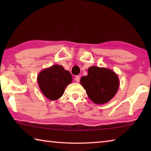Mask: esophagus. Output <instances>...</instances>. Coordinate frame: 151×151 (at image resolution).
Returning a JSON list of instances; mask_svg holds the SVG:
<instances>
[{
    "label": "esophagus",
    "mask_w": 151,
    "mask_h": 151,
    "mask_svg": "<svg viewBox=\"0 0 151 151\" xmlns=\"http://www.w3.org/2000/svg\"><path fill=\"white\" fill-rule=\"evenodd\" d=\"M80 76L79 75H77V76H75V81L76 82V83H79V82H80Z\"/></svg>",
    "instance_id": "34e87169"
}]
</instances>
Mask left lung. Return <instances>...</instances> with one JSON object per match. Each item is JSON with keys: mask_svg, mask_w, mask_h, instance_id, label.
Listing matches in <instances>:
<instances>
[{"mask_svg": "<svg viewBox=\"0 0 151 151\" xmlns=\"http://www.w3.org/2000/svg\"><path fill=\"white\" fill-rule=\"evenodd\" d=\"M81 84L92 101L104 104L115 95L119 81L114 71L93 66L88 69V75L81 78Z\"/></svg>", "mask_w": 151, "mask_h": 151, "instance_id": "8db88e82", "label": "left lung"}]
</instances>
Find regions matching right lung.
<instances>
[{
	"label": "right lung",
	"mask_w": 151,
	"mask_h": 151,
	"mask_svg": "<svg viewBox=\"0 0 151 151\" xmlns=\"http://www.w3.org/2000/svg\"><path fill=\"white\" fill-rule=\"evenodd\" d=\"M38 83L43 94L52 101L63 96L66 86L72 82V75L61 65L43 69L38 75Z\"/></svg>",
	"instance_id": "add662e5"
}]
</instances>
